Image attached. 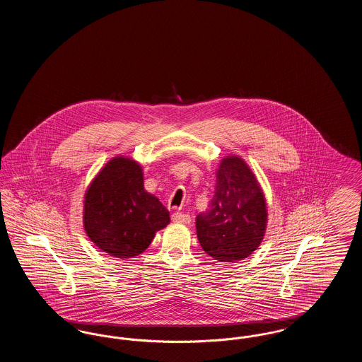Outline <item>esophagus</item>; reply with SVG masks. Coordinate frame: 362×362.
<instances>
[{"instance_id": "1", "label": "esophagus", "mask_w": 362, "mask_h": 362, "mask_svg": "<svg viewBox=\"0 0 362 362\" xmlns=\"http://www.w3.org/2000/svg\"><path fill=\"white\" fill-rule=\"evenodd\" d=\"M173 221L175 223H180V224H189L191 223V217L189 214L180 213V211H175L173 214Z\"/></svg>"}]
</instances>
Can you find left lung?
Instances as JSON below:
<instances>
[{"instance_id":"left-lung-1","label":"left lung","mask_w":362,"mask_h":362,"mask_svg":"<svg viewBox=\"0 0 362 362\" xmlns=\"http://www.w3.org/2000/svg\"><path fill=\"white\" fill-rule=\"evenodd\" d=\"M267 210L258 180L240 157H226L216 175L209 210L197 216V236L209 257L235 262L251 255L264 236Z\"/></svg>"}]
</instances>
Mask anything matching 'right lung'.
I'll use <instances>...</instances> for the list:
<instances>
[{
  "label": "right lung",
  "mask_w": 362,
  "mask_h": 362,
  "mask_svg": "<svg viewBox=\"0 0 362 362\" xmlns=\"http://www.w3.org/2000/svg\"><path fill=\"white\" fill-rule=\"evenodd\" d=\"M168 223L170 211L145 191L142 170L129 158L111 160L86 191V235L112 257H137Z\"/></svg>",
  "instance_id": "obj_1"
}]
</instances>
